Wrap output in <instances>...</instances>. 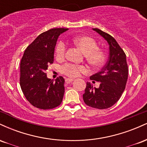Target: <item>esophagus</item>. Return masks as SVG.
<instances>
[{"instance_id":"obj_1","label":"esophagus","mask_w":147,"mask_h":147,"mask_svg":"<svg viewBox=\"0 0 147 147\" xmlns=\"http://www.w3.org/2000/svg\"><path fill=\"white\" fill-rule=\"evenodd\" d=\"M74 80H75V79H73L66 78V79H65V82H66L67 84H70V83H71V82H73Z\"/></svg>"}]
</instances>
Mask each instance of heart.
<instances>
[{"label":"heart","instance_id":"b5f03b06","mask_svg":"<svg viewBox=\"0 0 147 147\" xmlns=\"http://www.w3.org/2000/svg\"><path fill=\"white\" fill-rule=\"evenodd\" d=\"M74 43L84 53V56L91 65L99 67L104 63L106 55L102 50L97 48V43L93 38L87 36H79L73 39ZM66 45L63 41L58 42L55 48V55L58 59L63 58L65 55ZM61 70L69 77H77L81 72L86 70L84 65L66 63L61 68Z\"/></svg>","mask_w":147,"mask_h":147}]
</instances>
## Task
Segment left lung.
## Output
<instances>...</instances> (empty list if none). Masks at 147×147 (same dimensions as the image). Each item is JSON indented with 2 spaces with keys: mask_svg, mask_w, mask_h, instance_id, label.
Segmentation results:
<instances>
[{
  "mask_svg": "<svg viewBox=\"0 0 147 147\" xmlns=\"http://www.w3.org/2000/svg\"><path fill=\"white\" fill-rule=\"evenodd\" d=\"M92 30L107 41L109 59L101 71L90 77L91 80L100 82L99 87H93L92 84L87 82L83 99L85 104L90 107L106 109L113 106L121 97L126 87L129 70L125 53L116 40L101 30Z\"/></svg>",
  "mask_w": 147,
  "mask_h": 147,
  "instance_id": "1",
  "label": "left lung"
}]
</instances>
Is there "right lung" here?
<instances>
[{
    "mask_svg": "<svg viewBox=\"0 0 147 147\" xmlns=\"http://www.w3.org/2000/svg\"><path fill=\"white\" fill-rule=\"evenodd\" d=\"M68 30L53 28L39 34L26 48L21 59V90L28 102L38 109H54L63 100L65 92L63 77L51 80L47 77L45 71L54 62L59 36Z\"/></svg>",
    "mask_w": 147,
    "mask_h": 147,
    "instance_id": "obj_1",
    "label": "right lung"
}]
</instances>
